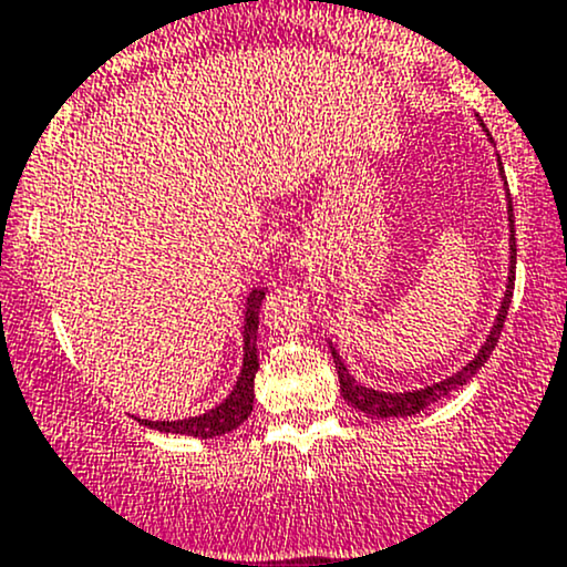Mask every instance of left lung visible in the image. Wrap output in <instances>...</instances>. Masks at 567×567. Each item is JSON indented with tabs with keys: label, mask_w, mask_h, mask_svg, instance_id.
I'll use <instances>...</instances> for the list:
<instances>
[{
	"label": "left lung",
	"mask_w": 567,
	"mask_h": 567,
	"mask_svg": "<svg viewBox=\"0 0 567 567\" xmlns=\"http://www.w3.org/2000/svg\"><path fill=\"white\" fill-rule=\"evenodd\" d=\"M489 142H493V138H489ZM498 171L504 174L501 157H498ZM504 187H506V179H504ZM506 208H508V233H512V235H508V281H506L504 300H501L498 316H495L493 329H489L485 346L480 348V353H476L466 367L457 369L455 374L439 380V383H434V385L415 388V391H404V393H391V391H374V388H367L364 383H355V378L351 372H348L342 355L337 353L332 348V342H329V348H332V355H334L337 378H340V393H342V399H346L348 404L355 406V410H361L364 415H372V417H412V415H417L421 410H425V406H431L434 402H439V399L447 396V393H453L455 388L466 385L468 380H472L474 374L480 372L482 367H485V361L489 359V353H493V348L498 346L501 329H504L508 305H512V295H514L517 240H514V208H512V198H508V193H506Z\"/></svg>",
	"instance_id": "8db88e82"
}]
</instances>
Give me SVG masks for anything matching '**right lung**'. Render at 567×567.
Instances as JSON below:
<instances>
[{"instance_id": "1", "label": "right lung", "mask_w": 567, "mask_h": 567, "mask_svg": "<svg viewBox=\"0 0 567 567\" xmlns=\"http://www.w3.org/2000/svg\"><path fill=\"white\" fill-rule=\"evenodd\" d=\"M265 300L262 289H251L246 295L244 305V364H240V374L235 380L230 396L219 402L203 415L184 417V421H144L136 417L146 429L165 431V434H182V436H198V439H214L221 434H230L240 423L249 421L254 410V374L259 369L257 359V329H259V305Z\"/></svg>"}]
</instances>
